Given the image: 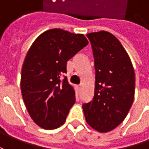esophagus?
<instances>
[{"instance_id": "1", "label": "esophagus", "mask_w": 149, "mask_h": 149, "mask_svg": "<svg viewBox=\"0 0 149 149\" xmlns=\"http://www.w3.org/2000/svg\"><path fill=\"white\" fill-rule=\"evenodd\" d=\"M76 90H77V92H80V90H81V85H76Z\"/></svg>"}]
</instances>
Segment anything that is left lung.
Returning a JSON list of instances; mask_svg holds the SVG:
<instances>
[{"mask_svg":"<svg viewBox=\"0 0 149 149\" xmlns=\"http://www.w3.org/2000/svg\"><path fill=\"white\" fill-rule=\"evenodd\" d=\"M91 42L95 68V95L84 104L87 123L100 133L118 127L134 99L135 74L129 54L113 34L101 31L86 35Z\"/></svg>","mask_w":149,"mask_h":149,"instance_id":"left-lung-1","label":"left lung"}]
</instances>
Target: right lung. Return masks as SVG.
<instances>
[{"instance_id": "1", "label": "right lung", "mask_w": 149, "mask_h": 149, "mask_svg": "<svg viewBox=\"0 0 149 149\" xmlns=\"http://www.w3.org/2000/svg\"><path fill=\"white\" fill-rule=\"evenodd\" d=\"M88 44L83 34L51 29L30 47L22 65L20 89L27 111L40 128L57 129L65 122L75 103V91L61 75L67 72V61Z\"/></svg>"}]
</instances>
